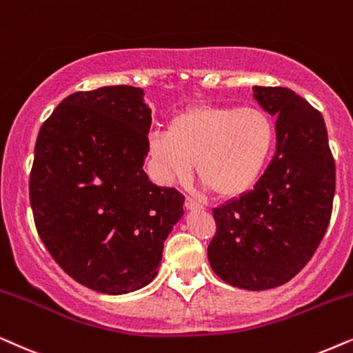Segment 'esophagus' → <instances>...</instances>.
Segmentation results:
<instances>
[{
	"label": "esophagus",
	"instance_id": "obj_1",
	"mask_svg": "<svg viewBox=\"0 0 353 353\" xmlns=\"http://www.w3.org/2000/svg\"><path fill=\"white\" fill-rule=\"evenodd\" d=\"M185 208L187 210H201L203 206H201L196 200L190 199V196H187V199H185Z\"/></svg>",
	"mask_w": 353,
	"mask_h": 353
}]
</instances>
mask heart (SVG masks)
I'll list each match as a JSON object with an SVG mask.
<instances>
[{
  "label": "heart",
  "instance_id": "obj_1",
  "mask_svg": "<svg viewBox=\"0 0 353 353\" xmlns=\"http://www.w3.org/2000/svg\"><path fill=\"white\" fill-rule=\"evenodd\" d=\"M271 117L260 108L200 105L169 121L148 139L163 181L196 176L223 199L245 195L260 179L274 145Z\"/></svg>",
  "mask_w": 353,
  "mask_h": 353
}]
</instances>
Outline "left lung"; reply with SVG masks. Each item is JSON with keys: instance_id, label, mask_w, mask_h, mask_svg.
<instances>
[{"instance_id": "obj_1", "label": "left lung", "mask_w": 353, "mask_h": 353, "mask_svg": "<svg viewBox=\"0 0 353 353\" xmlns=\"http://www.w3.org/2000/svg\"><path fill=\"white\" fill-rule=\"evenodd\" d=\"M276 116V153L253 190L213 210L208 260L224 283L266 290L312 260L326 234L336 164L321 112L285 87H253Z\"/></svg>"}]
</instances>
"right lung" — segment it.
I'll return each mask as SVG.
<instances>
[{"instance_id": "add662e5", "label": "right lung", "mask_w": 353, "mask_h": 353, "mask_svg": "<svg viewBox=\"0 0 353 353\" xmlns=\"http://www.w3.org/2000/svg\"><path fill=\"white\" fill-rule=\"evenodd\" d=\"M143 90L75 92L40 128L29 192L37 232L70 278L121 295L153 281L184 195L148 181Z\"/></svg>"}]
</instances>
